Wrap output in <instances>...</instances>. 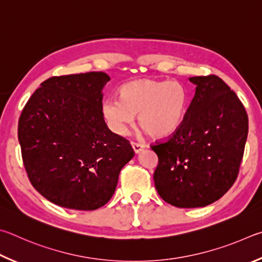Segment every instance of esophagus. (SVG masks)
<instances>
[{"label": "esophagus", "mask_w": 262, "mask_h": 262, "mask_svg": "<svg viewBox=\"0 0 262 262\" xmlns=\"http://www.w3.org/2000/svg\"><path fill=\"white\" fill-rule=\"evenodd\" d=\"M131 145H132V148H134V150H135V153H140L141 150L145 148V145L139 144V143H135V141H132Z\"/></svg>", "instance_id": "esophagus-1"}]
</instances>
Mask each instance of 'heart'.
<instances>
[{"label": "heart", "instance_id": "heart-1", "mask_svg": "<svg viewBox=\"0 0 262 262\" xmlns=\"http://www.w3.org/2000/svg\"><path fill=\"white\" fill-rule=\"evenodd\" d=\"M186 105L187 91L182 82L140 79L124 85L119 98L105 100L103 114L118 135L126 134L135 122V115H138L140 126L150 137L161 139L180 127Z\"/></svg>", "mask_w": 262, "mask_h": 262}]
</instances>
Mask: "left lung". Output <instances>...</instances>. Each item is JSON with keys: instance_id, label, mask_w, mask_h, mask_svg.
<instances>
[{"instance_id": "obj_1", "label": "left lung", "mask_w": 262, "mask_h": 262, "mask_svg": "<svg viewBox=\"0 0 262 262\" xmlns=\"http://www.w3.org/2000/svg\"><path fill=\"white\" fill-rule=\"evenodd\" d=\"M195 94L180 127L150 145L159 158L154 183L175 207H205L233 185L249 132V117L235 92L215 75L190 78Z\"/></svg>"}]
</instances>
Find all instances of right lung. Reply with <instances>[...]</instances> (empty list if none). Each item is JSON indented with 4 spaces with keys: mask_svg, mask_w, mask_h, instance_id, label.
<instances>
[{
    "mask_svg": "<svg viewBox=\"0 0 262 262\" xmlns=\"http://www.w3.org/2000/svg\"><path fill=\"white\" fill-rule=\"evenodd\" d=\"M103 72L55 76L23 108L18 140L27 177L46 199L64 208L94 210L116 190L135 152L104 122Z\"/></svg>",
    "mask_w": 262,
    "mask_h": 262,
    "instance_id": "right-lung-1",
    "label": "right lung"
}]
</instances>
